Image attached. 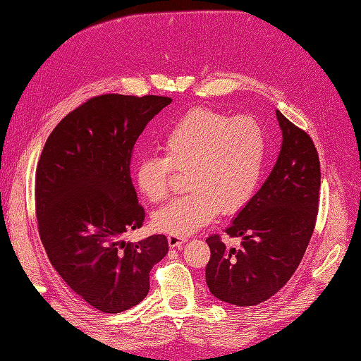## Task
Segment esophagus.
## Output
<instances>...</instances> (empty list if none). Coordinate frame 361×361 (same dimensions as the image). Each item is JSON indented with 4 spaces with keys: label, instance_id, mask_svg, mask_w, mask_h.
<instances>
[{
    "label": "esophagus",
    "instance_id": "esophagus-1",
    "mask_svg": "<svg viewBox=\"0 0 361 361\" xmlns=\"http://www.w3.org/2000/svg\"><path fill=\"white\" fill-rule=\"evenodd\" d=\"M167 243H169V245L172 247V249H175V247H181L183 244H185L186 239H185V238H180V236L169 235V236H167Z\"/></svg>",
    "mask_w": 361,
    "mask_h": 361
}]
</instances>
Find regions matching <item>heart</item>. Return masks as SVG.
Returning a JSON list of instances; mask_svg holds the SVG:
<instances>
[{
	"instance_id": "heart-1",
	"label": "heart",
	"mask_w": 361,
	"mask_h": 361,
	"mask_svg": "<svg viewBox=\"0 0 361 361\" xmlns=\"http://www.w3.org/2000/svg\"><path fill=\"white\" fill-rule=\"evenodd\" d=\"M164 157H144L134 167V181L147 200L161 202L171 192L172 169L188 171L189 192L153 214V225L173 236H189L209 224L219 211L244 208L263 173V130L250 117L230 118L207 108H192L162 134Z\"/></svg>"
}]
</instances>
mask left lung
<instances>
[{
	"instance_id": "obj_1",
	"label": "left lung",
	"mask_w": 361,
	"mask_h": 361,
	"mask_svg": "<svg viewBox=\"0 0 361 361\" xmlns=\"http://www.w3.org/2000/svg\"><path fill=\"white\" fill-rule=\"evenodd\" d=\"M281 147L267 180L233 219L227 233L241 238L228 249L219 235L207 239V285L219 300L252 307L286 285L313 235L321 188L316 147L305 131L275 109Z\"/></svg>"
}]
</instances>
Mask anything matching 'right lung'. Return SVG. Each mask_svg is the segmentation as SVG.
Wrapping results in <instances>:
<instances>
[{
  "mask_svg": "<svg viewBox=\"0 0 361 361\" xmlns=\"http://www.w3.org/2000/svg\"><path fill=\"white\" fill-rule=\"evenodd\" d=\"M159 95L108 94L63 117L47 139L35 173L39 235L62 280L103 313H122L150 289L152 267L167 255L164 235L126 243L142 227L130 175L133 147L171 104Z\"/></svg>",
  "mask_w": 361,
  "mask_h": 361,
  "instance_id": "add662e5",
  "label": "right lung"
}]
</instances>
